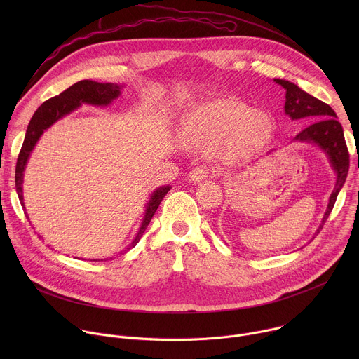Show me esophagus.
Segmentation results:
<instances>
[{
  "label": "esophagus",
  "mask_w": 359,
  "mask_h": 359,
  "mask_svg": "<svg viewBox=\"0 0 359 359\" xmlns=\"http://www.w3.org/2000/svg\"><path fill=\"white\" fill-rule=\"evenodd\" d=\"M209 176H212V169L206 168V166H197L189 175L190 180H193V182H201L204 179H208Z\"/></svg>",
  "instance_id": "esophagus-1"
}]
</instances>
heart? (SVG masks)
<instances>
[{"label":"heart","mask_w":359,"mask_h":359,"mask_svg":"<svg viewBox=\"0 0 359 359\" xmlns=\"http://www.w3.org/2000/svg\"><path fill=\"white\" fill-rule=\"evenodd\" d=\"M180 136L193 147L222 146L234 159L254 155L273 135L269 115L234 97H219L193 107L180 121Z\"/></svg>","instance_id":"1"}]
</instances>
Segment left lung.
<instances>
[{
	"label": "left lung",
	"instance_id": "left-lung-1",
	"mask_svg": "<svg viewBox=\"0 0 359 359\" xmlns=\"http://www.w3.org/2000/svg\"><path fill=\"white\" fill-rule=\"evenodd\" d=\"M277 83H280L285 89V114L292 119H301V118H317L320 121L311 123L302 129L295 139L304 140V142H314L320 144L327 155L330 156V161L332 163V168L337 173V184L335 189L330 197V203L327 212L323 219V226L327 222L330 213L332 212V208L335 204L337 196L341 190V187L345 183L348 169H349V151L345 143L344 130L341 123L337 121V115L332 111L330 105L325 102L311 96L310 93L304 92L297 85L288 81L283 79H274ZM323 226L320 229H323ZM320 233V230H318Z\"/></svg>",
	"mask_w": 359,
	"mask_h": 359
}]
</instances>
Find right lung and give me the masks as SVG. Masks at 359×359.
Returning <instances> with one entry per match:
<instances>
[{
    "instance_id": "right-lung-1",
    "label": "right lung",
    "mask_w": 359,
    "mask_h": 359,
    "mask_svg": "<svg viewBox=\"0 0 359 359\" xmlns=\"http://www.w3.org/2000/svg\"><path fill=\"white\" fill-rule=\"evenodd\" d=\"M119 93H121V88L116 83H99L95 81L85 79V81H79V82L71 85L68 89H65L60 95L45 100L43 104L35 111L34 116L29 121V125H28V129L25 133V139H24L22 147L20 150V155L17 159V168H15V189H17L21 203H22L21 184H22V176H24L22 173H24L29 153L34 149V146H35L36 140L39 139V136L42 135V132L53 125L54 122H57L61 116H64L65 114L78 108L81 104H83V102L85 104H90V105H108L115 97L119 96ZM170 189L166 186V187H161L159 190L153 193L151 198L147 203V209H146V215H144L142 227H140L136 238L133 240L132 247H135L136 243L143 236L151 217L155 216L161 201L163 200L165 194ZM22 206H24V203H22Z\"/></svg>"
}]
</instances>
